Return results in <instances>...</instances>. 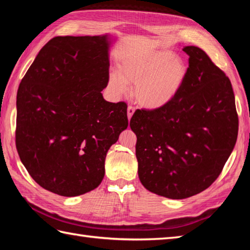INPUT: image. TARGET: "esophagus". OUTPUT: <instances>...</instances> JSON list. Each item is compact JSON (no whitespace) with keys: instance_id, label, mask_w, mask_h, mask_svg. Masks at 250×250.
Segmentation results:
<instances>
[{"instance_id":"34e87169","label":"esophagus","mask_w":250,"mask_h":250,"mask_svg":"<svg viewBox=\"0 0 250 250\" xmlns=\"http://www.w3.org/2000/svg\"><path fill=\"white\" fill-rule=\"evenodd\" d=\"M128 119L130 120L131 118H132V116H133V114H134V111H135V108L133 107V106H129L128 107Z\"/></svg>"}]
</instances>
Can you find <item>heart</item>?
<instances>
[{
	"mask_svg": "<svg viewBox=\"0 0 250 250\" xmlns=\"http://www.w3.org/2000/svg\"><path fill=\"white\" fill-rule=\"evenodd\" d=\"M187 77V66L182 58L168 50H151L126 59L121 74L109 75V87L116 94L135 84L134 97L143 107L159 109L171 103Z\"/></svg>",
	"mask_w": 250,
	"mask_h": 250,
	"instance_id": "obj_1",
	"label": "heart"
}]
</instances>
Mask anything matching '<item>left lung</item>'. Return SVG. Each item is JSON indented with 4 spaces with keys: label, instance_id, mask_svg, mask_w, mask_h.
Masks as SVG:
<instances>
[{
    "label": "left lung",
    "instance_id": "8db88e82",
    "mask_svg": "<svg viewBox=\"0 0 250 250\" xmlns=\"http://www.w3.org/2000/svg\"><path fill=\"white\" fill-rule=\"evenodd\" d=\"M183 50L189 67L178 94L162 108L137 109L130 120L142 185L174 200L198 194L215 182L238 132L230 79L199 47Z\"/></svg>",
    "mask_w": 250,
    "mask_h": 250
}]
</instances>
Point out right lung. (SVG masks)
Returning <instances> with one entry per match:
<instances>
[{
    "label": "right lung",
    "mask_w": 250,
    "mask_h": 250,
    "mask_svg": "<svg viewBox=\"0 0 250 250\" xmlns=\"http://www.w3.org/2000/svg\"><path fill=\"white\" fill-rule=\"evenodd\" d=\"M109 45L107 34L54 37L19 84L16 147L31 177L50 192L76 196L97 188L106 153L128 128L126 104L101 93Z\"/></svg>",
    "instance_id": "1"
}]
</instances>
